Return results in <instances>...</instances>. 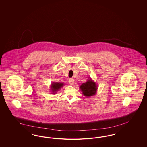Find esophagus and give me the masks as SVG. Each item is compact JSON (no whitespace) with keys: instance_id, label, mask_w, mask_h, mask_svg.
I'll use <instances>...</instances> for the list:
<instances>
[{"instance_id":"1","label":"esophagus","mask_w":147,"mask_h":147,"mask_svg":"<svg viewBox=\"0 0 147 147\" xmlns=\"http://www.w3.org/2000/svg\"><path fill=\"white\" fill-rule=\"evenodd\" d=\"M74 82V79H72V78H70V79H69V84H70V85H73Z\"/></svg>"}]
</instances>
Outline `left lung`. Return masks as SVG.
<instances>
[{
	"instance_id": "left-lung-1",
	"label": "left lung",
	"mask_w": 147,
	"mask_h": 147,
	"mask_svg": "<svg viewBox=\"0 0 147 147\" xmlns=\"http://www.w3.org/2000/svg\"><path fill=\"white\" fill-rule=\"evenodd\" d=\"M80 90L86 97H90L95 95L98 90V85L96 82L89 78L86 82L80 86Z\"/></svg>"
}]
</instances>
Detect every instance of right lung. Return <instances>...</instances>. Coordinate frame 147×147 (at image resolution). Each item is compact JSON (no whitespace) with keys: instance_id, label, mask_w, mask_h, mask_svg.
<instances>
[{"instance_id":"obj_1","label":"right lung","mask_w":147,"mask_h":147,"mask_svg":"<svg viewBox=\"0 0 147 147\" xmlns=\"http://www.w3.org/2000/svg\"><path fill=\"white\" fill-rule=\"evenodd\" d=\"M63 82H52L50 86L51 91L52 94H55L64 86Z\"/></svg>"}]
</instances>
